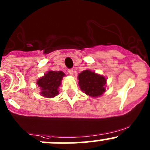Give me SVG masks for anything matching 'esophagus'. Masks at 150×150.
Masks as SVG:
<instances>
[{
    "label": "esophagus",
    "instance_id": "1",
    "mask_svg": "<svg viewBox=\"0 0 150 150\" xmlns=\"http://www.w3.org/2000/svg\"><path fill=\"white\" fill-rule=\"evenodd\" d=\"M68 72H69L70 75H73L74 71H73V69H68Z\"/></svg>",
    "mask_w": 150,
    "mask_h": 150
}]
</instances>
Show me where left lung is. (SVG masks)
Returning a JSON list of instances; mask_svg holds the SVG:
<instances>
[{"mask_svg":"<svg viewBox=\"0 0 150 150\" xmlns=\"http://www.w3.org/2000/svg\"><path fill=\"white\" fill-rule=\"evenodd\" d=\"M80 88L91 97H96L105 92V78L90 70L83 71L78 75Z\"/></svg>","mask_w":150,"mask_h":150,"instance_id":"8db88e82","label":"left lung"}]
</instances>
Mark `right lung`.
I'll use <instances>...</instances> for the list:
<instances>
[{"mask_svg":"<svg viewBox=\"0 0 150 150\" xmlns=\"http://www.w3.org/2000/svg\"><path fill=\"white\" fill-rule=\"evenodd\" d=\"M64 76V73L62 71H49L45 76L40 78L37 84L42 89V95L48 98L57 95L59 94L58 88Z\"/></svg>","mask_w":150,"mask_h":150,"instance_id":"right-lung-1","label":"right lung"}]
</instances>
